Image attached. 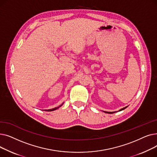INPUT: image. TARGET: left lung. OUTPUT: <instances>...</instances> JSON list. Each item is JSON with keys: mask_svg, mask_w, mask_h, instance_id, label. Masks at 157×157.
<instances>
[{"mask_svg": "<svg viewBox=\"0 0 157 157\" xmlns=\"http://www.w3.org/2000/svg\"><path fill=\"white\" fill-rule=\"evenodd\" d=\"M127 108V107H125V108H122V109H120L119 110V111H122V110H123V109H125V108ZM104 112H105V113H109V114H112V113H116V111H114V112H108V111H104Z\"/></svg>", "mask_w": 157, "mask_h": 157, "instance_id": "obj_1", "label": "left lung"}]
</instances>
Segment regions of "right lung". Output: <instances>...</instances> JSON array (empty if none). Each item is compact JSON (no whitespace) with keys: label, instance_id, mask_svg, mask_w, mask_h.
<instances>
[{"label":"right lung","instance_id":"1","mask_svg":"<svg viewBox=\"0 0 157 157\" xmlns=\"http://www.w3.org/2000/svg\"><path fill=\"white\" fill-rule=\"evenodd\" d=\"M63 104H61L60 105H59V107H56V108H53V109H45V111H55V110H56V109H59L60 107H61L62 105H63Z\"/></svg>","mask_w":157,"mask_h":157}]
</instances>
